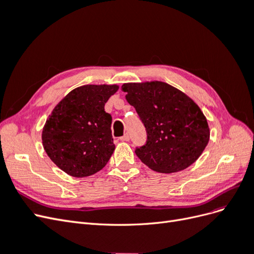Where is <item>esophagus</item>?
Returning a JSON list of instances; mask_svg holds the SVG:
<instances>
[{"instance_id": "34e87169", "label": "esophagus", "mask_w": 254, "mask_h": 254, "mask_svg": "<svg viewBox=\"0 0 254 254\" xmlns=\"http://www.w3.org/2000/svg\"><path fill=\"white\" fill-rule=\"evenodd\" d=\"M129 134L128 133H126V134H124L123 136H121V141H124V142H127V141H129Z\"/></svg>"}]
</instances>
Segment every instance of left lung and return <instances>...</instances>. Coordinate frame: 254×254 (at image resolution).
Returning <instances> with one entry per match:
<instances>
[{
	"label": "left lung",
	"mask_w": 254,
	"mask_h": 254,
	"mask_svg": "<svg viewBox=\"0 0 254 254\" xmlns=\"http://www.w3.org/2000/svg\"><path fill=\"white\" fill-rule=\"evenodd\" d=\"M122 90L146 128L147 140L134 150L145 165L171 174L186 170L200 157L210 129L193 99L162 81L124 83Z\"/></svg>",
	"instance_id": "left-lung-1"
}]
</instances>
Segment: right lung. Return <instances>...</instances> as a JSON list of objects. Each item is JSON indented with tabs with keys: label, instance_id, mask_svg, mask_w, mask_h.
I'll return each mask as SVG.
<instances>
[{
	"label": "right lung",
	"instance_id": "obj_1",
	"mask_svg": "<svg viewBox=\"0 0 254 254\" xmlns=\"http://www.w3.org/2000/svg\"><path fill=\"white\" fill-rule=\"evenodd\" d=\"M117 84H87L71 91L52 111L42 131L45 152L60 170L88 177L108 163L115 146L105 104Z\"/></svg>",
	"mask_w": 254,
	"mask_h": 254
}]
</instances>
